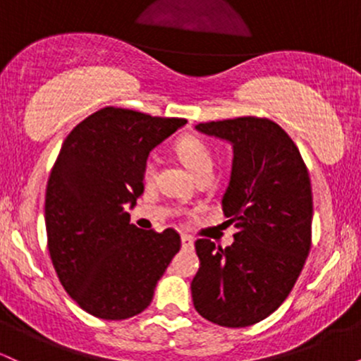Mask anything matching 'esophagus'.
I'll list each match as a JSON object with an SVG mask.
<instances>
[{"label":"esophagus","instance_id":"obj_1","mask_svg":"<svg viewBox=\"0 0 361 361\" xmlns=\"http://www.w3.org/2000/svg\"><path fill=\"white\" fill-rule=\"evenodd\" d=\"M181 246H183L185 250H192V247H193V239L190 238V235L183 234V235H181Z\"/></svg>","mask_w":361,"mask_h":361}]
</instances>
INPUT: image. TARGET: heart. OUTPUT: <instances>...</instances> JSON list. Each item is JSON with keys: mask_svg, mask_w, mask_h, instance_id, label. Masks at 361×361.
I'll return each instance as SVG.
<instances>
[{"mask_svg": "<svg viewBox=\"0 0 361 361\" xmlns=\"http://www.w3.org/2000/svg\"><path fill=\"white\" fill-rule=\"evenodd\" d=\"M176 154L180 156V159L183 161V164L195 176L205 175V173L214 171V154L212 149L207 146L202 139L188 137L180 139L176 142ZM156 176V164L154 159H147V163L144 164V181L151 183Z\"/></svg>", "mask_w": 361, "mask_h": 361, "instance_id": "heart-1", "label": "heart"}]
</instances>
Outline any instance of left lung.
<instances>
[{
	"mask_svg": "<svg viewBox=\"0 0 361 361\" xmlns=\"http://www.w3.org/2000/svg\"><path fill=\"white\" fill-rule=\"evenodd\" d=\"M233 146L224 215L238 233L231 246L195 243L200 268L192 299L207 321L246 327L287 299L310 250L312 188L309 171L287 132L268 118L239 117L195 126Z\"/></svg>",
	"mask_w": 361,
	"mask_h": 361,
	"instance_id": "obj_1",
	"label": "left lung"
}]
</instances>
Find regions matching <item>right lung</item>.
Segmentation results:
<instances>
[{"label": "right lung", "instance_id": "1", "mask_svg": "<svg viewBox=\"0 0 361 361\" xmlns=\"http://www.w3.org/2000/svg\"><path fill=\"white\" fill-rule=\"evenodd\" d=\"M185 123L106 106L62 144L45 192L47 246L62 287L91 316L142 312L180 251L176 231L139 229L127 207L144 193L149 152Z\"/></svg>", "mask_w": 361, "mask_h": 361}]
</instances>
